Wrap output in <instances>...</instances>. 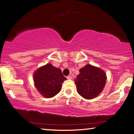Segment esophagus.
I'll return each mask as SVG.
<instances>
[{
	"label": "esophagus",
	"instance_id": "34e87169",
	"mask_svg": "<svg viewBox=\"0 0 134 134\" xmlns=\"http://www.w3.org/2000/svg\"><path fill=\"white\" fill-rule=\"evenodd\" d=\"M67 79H69V80H71V79H72V77H71V76H68L67 77Z\"/></svg>",
	"mask_w": 134,
	"mask_h": 134
}]
</instances>
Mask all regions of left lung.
Returning a JSON list of instances; mask_svg holds the SVG:
<instances>
[{"instance_id":"left-lung-1","label":"left lung","mask_w":134,"mask_h":134,"mask_svg":"<svg viewBox=\"0 0 134 134\" xmlns=\"http://www.w3.org/2000/svg\"><path fill=\"white\" fill-rule=\"evenodd\" d=\"M106 76L99 68L87 64L80 70V74L75 80L77 92L87 99L94 98L100 93L105 87Z\"/></svg>"}]
</instances>
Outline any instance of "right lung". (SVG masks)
<instances>
[{
  "label": "right lung",
  "mask_w": 134,
  "mask_h": 134,
  "mask_svg": "<svg viewBox=\"0 0 134 134\" xmlns=\"http://www.w3.org/2000/svg\"><path fill=\"white\" fill-rule=\"evenodd\" d=\"M66 80L62 70L47 64L38 69L34 74V81L38 91L47 98L54 97L62 89V83Z\"/></svg>",
  "instance_id": "obj_1"
}]
</instances>
